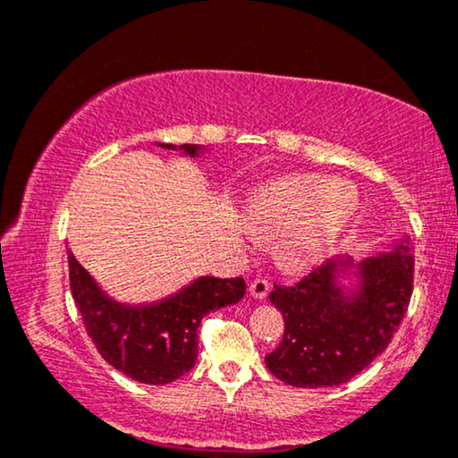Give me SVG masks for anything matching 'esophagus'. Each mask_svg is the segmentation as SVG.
<instances>
[{"mask_svg":"<svg viewBox=\"0 0 458 458\" xmlns=\"http://www.w3.org/2000/svg\"><path fill=\"white\" fill-rule=\"evenodd\" d=\"M249 292H250V296H252V298L263 300L265 296L269 294V282H267V279H265V277H257V279H252L250 285H249Z\"/></svg>","mask_w":458,"mask_h":458,"instance_id":"34e87169","label":"esophagus"}]
</instances>
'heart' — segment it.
<instances>
[{
  "label": "heart",
  "mask_w": 458,
  "mask_h": 458,
  "mask_svg": "<svg viewBox=\"0 0 458 458\" xmlns=\"http://www.w3.org/2000/svg\"><path fill=\"white\" fill-rule=\"evenodd\" d=\"M356 206V191L344 182L327 187L323 179H288L252 197L242 222L259 238L292 231L282 247V259L292 269H304L329 249Z\"/></svg>",
  "instance_id": "b5f03b06"
}]
</instances>
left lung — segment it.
<instances>
[{
    "label": "left lung",
    "mask_w": 458,
    "mask_h": 458,
    "mask_svg": "<svg viewBox=\"0 0 458 458\" xmlns=\"http://www.w3.org/2000/svg\"><path fill=\"white\" fill-rule=\"evenodd\" d=\"M347 259L312 269L294 285L273 284L269 300L284 315V337L265 356L273 377L302 388L337 386L360 374L391 344L413 294V244L360 265L361 285L345 298L333 279Z\"/></svg>",
    "instance_id": "1"
}]
</instances>
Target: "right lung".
Listing matches in <instances>:
<instances>
[{"label": "right lung", "mask_w": 458, "mask_h": 458, "mask_svg": "<svg viewBox=\"0 0 458 458\" xmlns=\"http://www.w3.org/2000/svg\"><path fill=\"white\" fill-rule=\"evenodd\" d=\"M164 148L176 149L170 143ZM181 149L189 156L197 154L189 143H182ZM67 263L72 296L88 337L108 364L146 385H168L187 374L197 360V329L203 317L236 304L247 292L242 277L208 276L160 304L135 309L102 294L72 252Z\"/></svg>", "instance_id": "add662e5"}]
</instances>
